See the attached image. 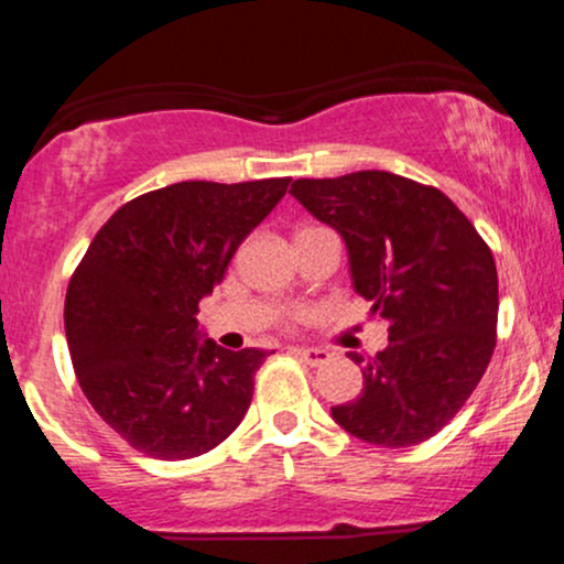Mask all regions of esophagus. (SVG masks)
Returning <instances> with one entry per match:
<instances>
[{
	"instance_id": "34e87169",
	"label": "esophagus",
	"mask_w": 564,
	"mask_h": 564,
	"mask_svg": "<svg viewBox=\"0 0 564 564\" xmlns=\"http://www.w3.org/2000/svg\"><path fill=\"white\" fill-rule=\"evenodd\" d=\"M291 352H294L300 360H304L307 366H323L328 358H332V352L321 347H294Z\"/></svg>"
}]
</instances>
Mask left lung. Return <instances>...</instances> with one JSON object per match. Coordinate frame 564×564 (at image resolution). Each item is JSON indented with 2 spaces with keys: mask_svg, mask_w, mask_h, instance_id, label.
<instances>
[{
  "mask_svg": "<svg viewBox=\"0 0 564 564\" xmlns=\"http://www.w3.org/2000/svg\"><path fill=\"white\" fill-rule=\"evenodd\" d=\"M294 196L347 246L349 275L390 345L364 360V390L334 422L364 443L408 448L467 403L496 347L498 275L488 243L437 187L366 170L294 180Z\"/></svg>",
  "mask_w": 564,
  "mask_h": 564,
  "instance_id": "left-lung-1",
  "label": "left lung"
}]
</instances>
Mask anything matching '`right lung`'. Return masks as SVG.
I'll list each match as a JSON object with an SVG mask.
<instances>
[{"mask_svg": "<svg viewBox=\"0 0 564 564\" xmlns=\"http://www.w3.org/2000/svg\"><path fill=\"white\" fill-rule=\"evenodd\" d=\"M291 177L187 180L138 196L97 230L66 294V339L82 392L145 456L212 451L241 424L268 349L206 339L198 302Z\"/></svg>", "mask_w": 564, "mask_h": 564, "instance_id": "1", "label": "right lung"}]
</instances>
